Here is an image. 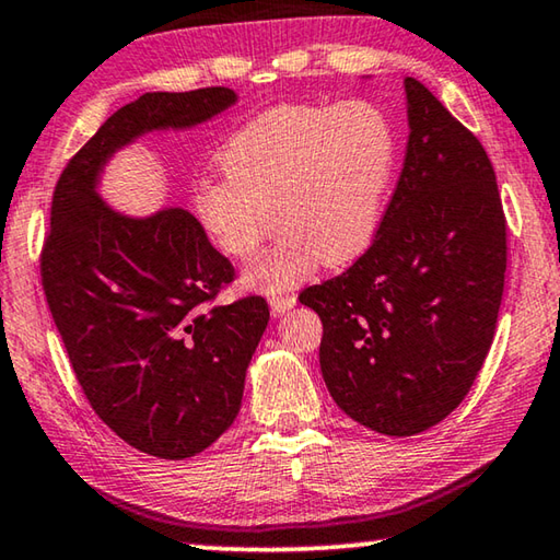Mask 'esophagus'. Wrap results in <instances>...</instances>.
Returning a JSON list of instances; mask_svg holds the SVG:
<instances>
[{"mask_svg":"<svg viewBox=\"0 0 560 560\" xmlns=\"http://www.w3.org/2000/svg\"><path fill=\"white\" fill-rule=\"evenodd\" d=\"M269 306L273 314H287L289 308L296 306V296H293V293H279V296L269 299Z\"/></svg>","mask_w":560,"mask_h":560,"instance_id":"34e87169","label":"esophagus"}]
</instances>
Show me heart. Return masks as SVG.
<instances>
[{
	"label": "heart",
	"instance_id": "obj_1",
	"mask_svg": "<svg viewBox=\"0 0 560 560\" xmlns=\"http://www.w3.org/2000/svg\"><path fill=\"white\" fill-rule=\"evenodd\" d=\"M395 155L393 122L371 101L271 108L226 140L224 175L195 185V217L232 259H249L283 226L244 269L246 287L277 293L318 264L336 269L363 257L383 220Z\"/></svg>",
	"mask_w": 560,
	"mask_h": 560
}]
</instances>
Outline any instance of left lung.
<instances>
[{
	"mask_svg": "<svg viewBox=\"0 0 560 560\" xmlns=\"http://www.w3.org/2000/svg\"><path fill=\"white\" fill-rule=\"evenodd\" d=\"M407 153L368 252L299 301L324 324L320 373L348 417L390 438L442 422L485 365L506 271L487 150L405 79Z\"/></svg>",
	"mask_w": 560,
	"mask_h": 560,
	"instance_id": "1",
	"label": "left lung"
}]
</instances>
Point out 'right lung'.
I'll return each instance as SVG.
<instances>
[{
	"label": "right lung",
	"instance_id": "add662e5",
	"mask_svg": "<svg viewBox=\"0 0 560 560\" xmlns=\"http://www.w3.org/2000/svg\"><path fill=\"white\" fill-rule=\"evenodd\" d=\"M232 89L143 93L75 153L54 189L42 281L81 390L130 447L187 459L230 430L269 324L261 296L205 308L234 269L183 207L130 217L103 200L113 155L148 132L189 130Z\"/></svg>",
	"mask_w": 560,
	"mask_h": 560
}]
</instances>
